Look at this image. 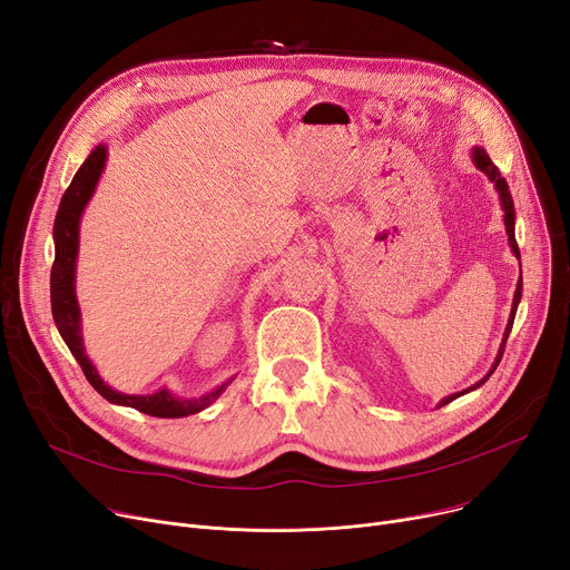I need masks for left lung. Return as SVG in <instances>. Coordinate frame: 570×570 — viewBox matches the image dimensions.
<instances>
[{"label":"left lung","mask_w":570,"mask_h":570,"mask_svg":"<svg viewBox=\"0 0 570 570\" xmlns=\"http://www.w3.org/2000/svg\"><path fill=\"white\" fill-rule=\"evenodd\" d=\"M474 163H476V167L492 180L495 183V187H498V193H500V199H502V208H504V224H507V234H509V243H511V249H513V254L520 258V249H518V243H515V232H513V199H511V193H509V185H507V178H502V174H500V169L492 165V160L488 158V154L483 148H474ZM520 295H522V277H520V282H518V288H515V295H513V309H511V318H509V325H507V332H504V344H502V348H500V355H498V360H495V366L490 368V373L483 377L481 383H476L474 387H479V385H483L488 377L492 375V371L498 368V364H500V360H502V355H504V346H507V338H509V334H511V327H513V318H515V309H518V302H520ZM474 387H470V390H474ZM468 390V392H470ZM463 394V392H461ZM461 394H453V396H449V399H444L440 405H446V403H451L453 399H459Z\"/></svg>","instance_id":"1"}]
</instances>
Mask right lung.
I'll list each match as a JSON object with an SVG mask.
<instances>
[{"instance_id":"right-lung-1","label":"right lung","mask_w":570,"mask_h":570,"mask_svg":"<svg viewBox=\"0 0 570 570\" xmlns=\"http://www.w3.org/2000/svg\"><path fill=\"white\" fill-rule=\"evenodd\" d=\"M105 156H107L105 146H96L91 150V156L85 160V165L78 169V174L72 176L68 189L61 197L57 217H55V263H52V273H50V297H52L55 323L66 341V346L70 348L75 360L80 362L91 387L109 403L130 405L144 414L163 416V420H174V416H187V414L202 412L224 392V387L232 381L219 385L217 390H213L199 399H193V401H178L167 390H160V392L148 394V396H130V394H119L111 387H107L100 381V375L96 373L89 357L85 355L82 336H80V309H78V299H75V286H72L75 258H78L80 215L94 195L96 183L105 167Z\"/></svg>"}]
</instances>
